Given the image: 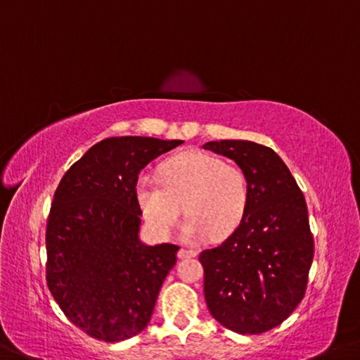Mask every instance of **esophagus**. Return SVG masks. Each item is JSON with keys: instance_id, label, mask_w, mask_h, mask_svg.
Wrapping results in <instances>:
<instances>
[{"instance_id": "obj_1", "label": "esophagus", "mask_w": 360, "mask_h": 360, "mask_svg": "<svg viewBox=\"0 0 360 360\" xmlns=\"http://www.w3.org/2000/svg\"><path fill=\"white\" fill-rule=\"evenodd\" d=\"M193 256H197V252H193V250H186V248H181L179 252H178V258H179V259L193 258Z\"/></svg>"}]
</instances>
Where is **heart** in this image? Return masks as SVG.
Listing matches in <instances>:
<instances>
[{
  "instance_id": "heart-1",
  "label": "heart",
  "mask_w": 360,
  "mask_h": 360,
  "mask_svg": "<svg viewBox=\"0 0 360 360\" xmlns=\"http://www.w3.org/2000/svg\"><path fill=\"white\" fill-rule=\"evenodd\" d=\"M136 197L152 231L168 237L182 210L189 214L181 229L182 240L195 243L227 237L240 226L250 200L245 171L219 157L191 150L168 158L160 167V179L139 176Z\"/></svg>"
}]
</instances>
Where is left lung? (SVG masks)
<instances>
[{"instance_id":"1","label":"left lung","mask_w":360,"mask_h":360,"mask_svg":"<svg viewBox=\"0 0 360 360\" xmlns=\"http://www.w3.org/2000/svg\"><path fill=\"white\" fill-rule=\"evenodd\" d=\"M203 149L233 160L250 182L240 226L218 247L200 253L207 306L232 332H267L304 298L314 258L304 195L269 147L226 139L207 142Z\"/></svg>"}]
</instances>
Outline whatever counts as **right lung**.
Here are the masks:
<instances>
[{
  "mask_svg": "<svg viewBox=\"0 0 360 360\" xmlns=\"http://www.w3.org/2000/svg\"><path fill=\"white\" fill-rule=\"evenodd\" d=\"M182 142L107 138L57 186L46 227L48 288L72 323L93 338L128 340L150 321L179 247L141 242L136 182L147 163Z\"/></svg>",
  "mask_w": 360,
  "mask_h": 360,
  "instance_id": "add662e5",
  "label": "right lung"
}]
</instances>
